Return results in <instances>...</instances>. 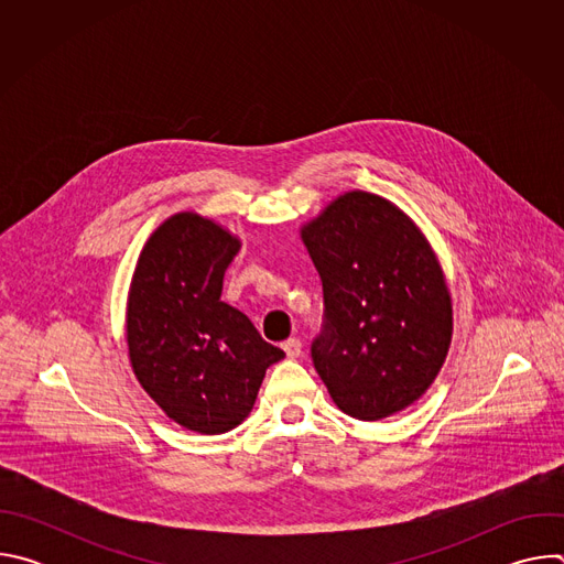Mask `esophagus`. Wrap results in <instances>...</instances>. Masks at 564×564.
Instances as JSON below:
<instances>
[{"label":"esophagus","mask_w":564,"mask_h":564,"mask_svg":"<svg viewBox=\"0 0 564 564\" xmlns=\"http://www.w3.org/2000/svg\"><path fill=\"white\" fill-rule=\"evenodd\" d=\"M283 350L290 359H296L301 355V341L296 337H290L288 341H283Z\"/></svg>","instance_id":"esophagus-1"}]
</instances>
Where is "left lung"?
<instances>
[{"label": "left lung", "instance_id": "1", "mask_svg": "<svg viewBox=\"0 0 564 564\" xmlns=\"http://www.w3.org/2000/svg\"><path fill=\"white\" fill-rule=\"evenodd\" d=\"M301 238L324 288L312 364L335 404L375 422L404 411L437 377L451 296L415 223L381 196L348 192Z\"/></svg>", "mask_w": 564, "mask_h": 564}]
</instances>
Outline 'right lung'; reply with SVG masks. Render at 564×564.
Segmentation results:
<instances>
[{"label": "right lung", "mask_w": 564, "mask_h": 564, "mask_svg": "<svg viewBox=\"0 0 564 564\" xmlns=\"http://www.w3.org/2000/svg\"><path fill=\"white\" fill-rule=\"evenodd\" d=\"M238 248L216 223L176 214L147 240L129 290L127 344L138 381L174 422L205 435L243 422L265 370L285 357L220 301Z\"/></svg>", "instance_id": "right-lung-1"}]
</instances>
